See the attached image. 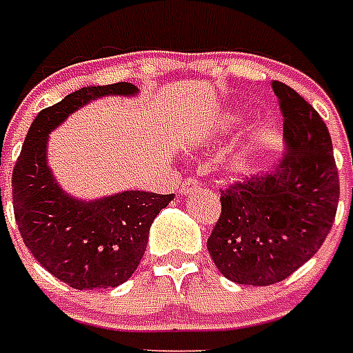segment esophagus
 Segmentation results:
<instances>
[{"label": "esophagus", "instance_id": "obj_1", "mask_svg": "<svg viewBox=\"0 0 353 353\" xmlns=\"http://www.w3.org/2000/svg\"><path fill=\"white\" fill-rule=\"evenodd\" d=\"M196 188H198V181L192 179V177H187V179L181 183L179 190H181V194H190V192H194Z\"/></svg>", "mask_w": 353, "mask_h": 353}]
</instances>
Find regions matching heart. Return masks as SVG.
<instances>
[{
    "label": "heart",
    "mask_w": 353,
    "mask_h": 353,
    "mask_svg": "<svg viewBox=\"0 0 353 353\" xmlns=\"http://www.w3.org/2000/svg\"><path fill=\"white\" fill-rule=\"evenodd\" d=\"M239 123H241V120L236 117H228L222 120V123H219L216 131H220V133L224 134L233 133V131L239 128ZM257 153H259V150H257V146L252 144V142L244 144V146H239L236 150H233V152L230 153V157L225 159V170L230 172L231 176H241V174H244V172L248 170L250 166L254 165Z\"/></svg>",
    "instance_id": "heart-1"
}]
</instances>
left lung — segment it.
Here are the masks:
<instances>
[{"label": "left lung", "instance_id": "1", "mask_svg": "<svg viewBox=\"0 0 353 353\" xmlns=\"http://www.w3.org/2000/svg\"><path fill=\"white\" fill-rule=\"evenodd\" d=\"M285 157L270 174L220 190L222 212L207 250L224 278L278 283L326 241L339 203V174L326 123L300 94L274 81Z\"/></svg>", "mask_w": 353, "mask_h": 353}]
</instances>
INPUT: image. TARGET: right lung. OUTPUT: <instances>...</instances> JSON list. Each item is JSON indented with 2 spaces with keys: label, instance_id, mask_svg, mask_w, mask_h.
I'll return each instance as SVG.
<instances>
[{
  "label": "right lung",
  "instance_id": "obj_1",
  "mask_svg": "<svg viewBox=\"0 0 353 353\" xmlns=\"http://www.w3.org/2000/svg\"><path fill=\"white\" fill-rule=\"evenodd\" d=\"M131 83L85 87L39 112L12 170L14 219L46 270L74 289H111L131 278L146 252L150 225L174 194L125 190L75 200L48 166V134L79 107L103 96H134Z\"/></svg>",
  "mask_w": 353,
  "mask_h": 353
}]
</instances>
